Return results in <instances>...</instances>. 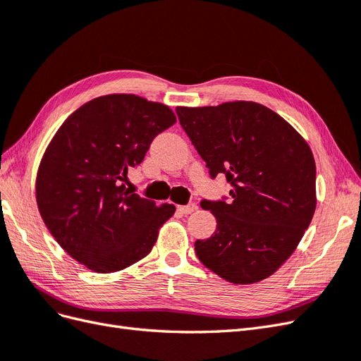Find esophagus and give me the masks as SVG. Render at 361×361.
Instances as JSON below:
<instances>
[{"label": "esophagus", "instance_id": "34e87169", "mask_svg": "<svg viewBox=\"0 0 361 361\" xmlns=\"http://www.w3.org/2000/svg\"><path fill=\"white\" fill-rule=\"evenodd\" d=\"M195 209H197V204H195V203H188V204L178 206V211L182 212V214H191V212H194Z\"/></svg>", "mask_w": 361, "mask_h": 361}]
</instances>
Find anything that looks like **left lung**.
<instances>
[{
  "label": "left lung",
  "instance_id": "1",
  "mask_svg": "<svg viewBox=\"0 0 361 361\" xmlns=\"http://www.w3.org/2000/svg\"><path fill=\"white\" fill-rule=\"evenodd\" d=\"M176 114L211 179L223 173L232 187L231 197L200 202L216 218V231L195 241V255L236 285L269 277L297 248L314 214L309 145L285 118L256 102L178 106Z\"/></svg>",
  "mask_w": 361,
  "mask_h": 361
}]
</instances>
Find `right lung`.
<instances>
[{
	"label": "right lung",
	"instance_id": "right-lung-1",
	"mask_svg": "<svg viewBox=\"0 0 361 361\" xmlns=\"http://www.w3.org/2000/svg\"><path fill=\"white\" fill-rule=\"evenodd\" d=\"M174 123L167 105L108 94L78 108L54 135L37 173V206L51 235L80 264L106 274L150 253L176 207H159L123 182Z\"/></svg>",
	"mask_w": 361,
	"mask_h": 361
}]
</instances>
